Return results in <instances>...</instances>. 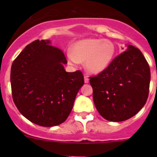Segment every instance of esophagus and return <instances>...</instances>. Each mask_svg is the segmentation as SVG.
I'll return each mask as SVG.
<instances>
[{
  "mask_svg": "<svg viewBox=\"0 0 157 157\" xmlns=\"http://www.w3.org/2000/svg\"><path fill=\"white\" fill-rule=\"evenodd\" d=\"M89 81H90V79H89V77L87 76H84V82L86 83H88Z\"/></svg>",
  "mask_w": 157,
  "mask_h": 157,
  "instance_id": "1",
  "label": "esophagus"
}]
</instances>
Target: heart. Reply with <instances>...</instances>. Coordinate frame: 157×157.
<instances>
[{
    "label": "heart",
    "mask_w": 157,
    "mask_h": 157,
    "mask_svg": "<svg viewBox=\"0 0 157 157\" xmlns=\"http://www.w3.org/2000/svg\"><path fill=\"white\" fill-rule=\"evenodd\" d=\"M115 45L109 39L88 38L75 42L67 54L72 64L84 62L85 69L91 74H99L110 65L115 57Z\"/></svg>",
    "instance_id": "obj_1"
}]
</instances>
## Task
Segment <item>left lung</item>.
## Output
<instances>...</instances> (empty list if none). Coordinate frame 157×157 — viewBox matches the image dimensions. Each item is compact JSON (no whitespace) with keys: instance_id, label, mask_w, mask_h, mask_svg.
<instances>
[{"instance_id":"left-lung-1","label":"left lung","mask_w":157,"mask_h":157,"mask_svg":"<svg viewBox=\"0 0 157 157\" xmlns=\"http://www.w3.org/2000/svg\"><path fill=\"white\" fill-rule=\"evenodd\" d=\"M90 79L96 108L109 121L129 119L148 98L150 67L141 52L133 45H128L105 71Z\"/></svg>"}]
</instances>
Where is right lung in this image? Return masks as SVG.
Segmentation results:
<instances>
[{"label":"right lung","instance_id":"right-lung-1","mask_svg":"<svg viewBox=\"0 0 157 157\" xmlns=\"http://www.w3.org/2000/svg\"><path fill=\"white\" fill-rule=\"evenodd\" d=\"M64 52L50 40L29 44L13 62L10 83L13 100L31 122L52 127L64 122L84 84L80 71L66 72Z\"/></svg>","mask_w":157,"mask_h":157}]
</instances>
